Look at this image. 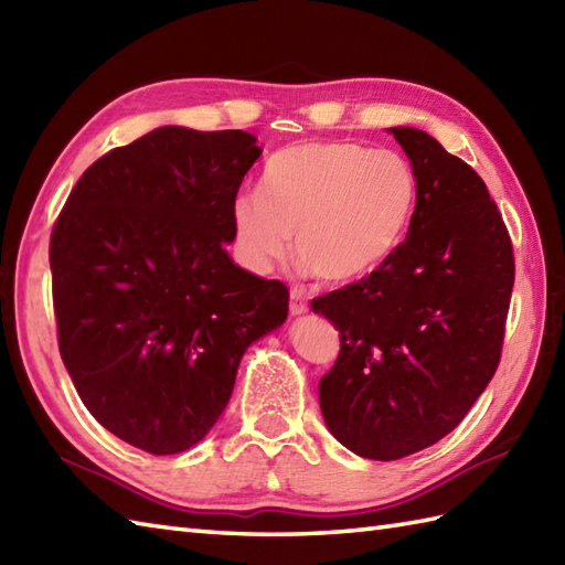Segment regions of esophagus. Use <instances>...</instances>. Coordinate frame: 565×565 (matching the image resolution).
<instances>
[{
	"instance_id": "1",
	"label": "esophagus",
	"mask_w": 565,
	"mask_h": 565,
	"mask_svg": "<svg viewBox=\"0 0 565 565\" xmlns=\"http://www.w3.org/2000/svg\"><path fill=\"white\" fill-rule=\"evenodd\" d=\"M289 310H291V316H306L308 313V301H306L303 291L291 289V294H289Z\"/></svg>"
}]
</instances>
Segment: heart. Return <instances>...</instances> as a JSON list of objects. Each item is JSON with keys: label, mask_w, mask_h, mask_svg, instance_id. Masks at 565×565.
Here are the masks:
<instances>
[{"label": "heart", "mask_w": 565, "mask_h": 565, "mask_svg": "<svg viewBox=\"0 0 565 565\" xmlns=\"http://www.w3.org/2000/svg\"><path fill=\"white\" fill-rule=\"evenodd\" d=\"M417 174L405 154L352 140H306L274 152L259 194L231 206L233 247L245 269L267 274L296 252L320 279L350 284L386 264L411 231Z\"/></svg>", "instance_id": "b5f03b06"}]
</instances>
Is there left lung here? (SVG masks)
Listing matches in <instances>:
<instances>
[{
  "mask_svg": "<svg viewBox=\"0 0 565 565\" xmlns=\"http://www.w3.org/2000/svg\"><path fill=\"white\" fill-rule=\"evenodd\" d=\"M388 134L417 174L411 231L381 269L310 303L340 330L318 388L322 417L376 461L431 447L471 411L498 369L514 284L508 227L483 179L425 130Z\"/></svg>",
  "mask_w": 565,
  "mask_h": 565,
  "instance_id": "obj_1",
  "label": "left lung"
}]
</instances>
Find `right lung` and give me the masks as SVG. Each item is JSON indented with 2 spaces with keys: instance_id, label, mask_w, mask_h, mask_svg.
<instances>
[{
  "instance_id": "1",
  "label": "right lung",
  "mask_w": 565,
  "mask_h": 565,
  "mask_svg": "<svg viewBox=\"0 0 565 565\" xmlns=\"http://www.w3.org/2000/svg\"><path fill=\"white\" fill-rule=\"evenodd\" d=\"M259 154L245 130L154 128L94 162L53 227L60 356L97 423L148 454L206 437L247 347L289 316V289L225 252Z\"/></svg>"
}]
</instances>
